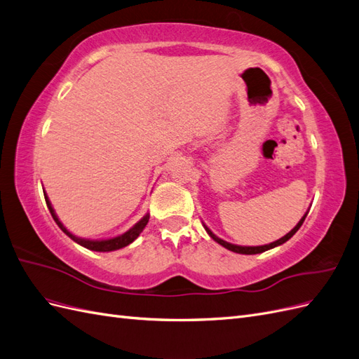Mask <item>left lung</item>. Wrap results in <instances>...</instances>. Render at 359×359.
I'll list each match as a JSON object with an SVG mask.
<instances>
[{
    "label": "left lung",
    "mask_w": 359,
    "mask_h": 359,
    "mask_svg": "<svg viewBox=\"0 0 359 359\" xmlns=\"http://www.w3.org/2000/svg\"><path fill=\"white\" fill-rule=\"evenodd\" d=\"M305 217H306V213L301 218V221H299L298 224H296V227H294L293 230H290L287 234H285V236H283L281 239L275 241V242H272V243H269V245H262V247H239V245H233V243H229V242H225V241L217 238V236H215V234L206 227V225H204V229H206V231L209 233V236H210L215 242H218L219 245H222L224 248H227V250H230V251H233V252H239V254H260V252H264V251H268V250H271V248L278 247V245H283L284 242H287V241L293 236V234L299 230V227H301V225H302L304 221H305Z\"/></svg>",
    "instance_id": "8db88e82"
}]
</instances>
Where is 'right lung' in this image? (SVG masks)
<instances>
[{
	"instance_id": "right-lung-1",
	"label": "right lung",
	"mask_w": 359,
	"mask_h": 359,
	"mask_svg": "<svg viewBox=\"0 0 359 359\" xmlns=\"http://www.w3.org/2000/svg\"><path fill=\"white\" fill-rule=\"evenodd\" d=\"M43 194H45V200H46V204H48V209H49L50 215H53V218H54V221L57 222L58 227H60L61 230H63L72 241H75L76 243L81 245V247H84V248L91 250V251L107 252V251H116V250H120V248H123V247H128L129 243H132V242H134V241L140 236V233H141L142 230H144V227H146L147 222H149V215H146V217L142 218L141 221H138V222L134 225V227H132L130 230H128L126 233L120 234V236H117V238L107 239V241H88V239H81V238L74 236V234H72V233L65 227V225L60 222V219L57 218V215H55L53 206H50V203H49V200H48V197H46V192H43Z\"/></svg>"
}]
</instances>
